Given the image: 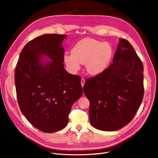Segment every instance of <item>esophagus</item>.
I'll use <instances>...</instances> for the list:
<instances>
[{
	"instance_id": "esophagus-1",
	"label": "esophagus",
	"mask_w": 158,
	"mask_h": 158,
	"mask_svg": "<svg viewBox=\"0 0 158 158\" xmlns=\"http://www.w3.org/2000/svg\"><path fill=\"white\" fill-rule=\"evenodd\" d=\"M85 82V80L84 79H81V86L84 87Z\"/></svg>"
}]
</instances>
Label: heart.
<instances>
[{"label": "heart", "mask_w": 158, "mask_h": 158, "mask_svg": "<svg viewBox=\"0 0 158 158\" xmlns=\"http://www.w3.org/2000/svg\"><path fill=\"white\" fill-rule=\"evenodd\" d=\"M113 50L108 43L91 38L79 41L71 50V55H65L64 61L73 72L78 71L81 64H85L87 73L95 76L103 72L111 58Z\"/></svg>", "instance_id": "1"}]
</instances>
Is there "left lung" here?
Returning a JSON list of instances; mask_svg holds the SVG:
<instances>
[{"instance_id": "8db88e82", "label": "left lung", "mask_w": 158, "mask_h": 158, "mask_svg": "<svg viewBox=\"0 0 158 158\" xmlns=\"http://www.w3.org/2000/svg\"><path fill=\"white\" fill-rule=\"evenodd\" d=\"M143 65L134 48L120 39L113 63L96 77L85 80L89 120L94 128L115 131L128 124L142 102Z\"/></svg>"}]
</instances>
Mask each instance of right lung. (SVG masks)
<instances>
[{"instance_id": "right-lung-1", "label": "right lung", "mask_w": 158, "mask_h": 158, "mask_svg": "<svg viewBox=\"0 0 158 158\" xmlns=\"http://www.w3.org/2000/svg\"><path fill=\"white\" fill-rule=\"evenodd\" d=\"M67 37L44 34L31 40L22 50L15 69L20 110L35 128L46 133L66 127L71 107L83 93L81 78L64 69L61 45Z\"/></svg>"}]
</instances>
